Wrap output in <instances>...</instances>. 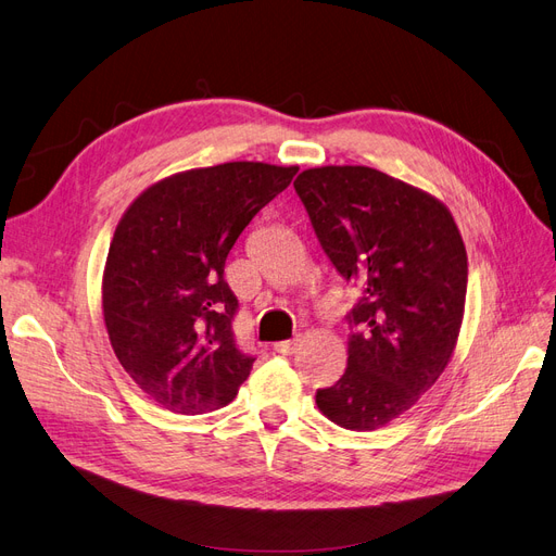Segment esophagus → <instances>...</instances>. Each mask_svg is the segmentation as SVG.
Listing matches in <instances>:
<instances>
[{"instance_id":"1","label":"esophagus","mask_w":556,"mask_h":556,"mask_svg":"<svg viewBox=\"0 0 556 556\" xmlns=\"http://www.w3.org/2000/svg\"><path fill=\"white\" fill-rule=\"evenodd\" d=\"M298 346H300V337H295V339H286V342L275 344V351H277V353H281V355H291V353H295V351H298Z\"/></svg>"}]
</instances>
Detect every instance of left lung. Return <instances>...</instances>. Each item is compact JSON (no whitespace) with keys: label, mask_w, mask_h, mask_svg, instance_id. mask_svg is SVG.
<instances>
[{"label":"left lung","mask_w":556,"mask_h":556,"mask_svg":"<svg viewBox=\"0 0 556 556\" xmlns=\"http://www.w3.org/2000/svg\"><path fill=\"white\" fill-rule=\"evenodd\" d=\"M293 187L324 252L357 289L349 367L316 390V406L339 427L371 432L414 406L451 361L467 249L441 201L376 168H309Z\"/></svg>","instance_id":"8db88e82"}]
</instances>
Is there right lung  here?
Segmentation results:
<instances>
[{"mask_svg":"<svg viewBox=\"0 0 556 556\" xmlns=\"http://www.w3.org/2000/svg\"><path fill=\"white\" fill-rule=\"evenodd\" d=\"M298 166L230 161L166 177L124 212L103 270V320L119 365L173 414L238 395L256 357L238 349L226 256Z\"/></svg>","mask_w":556,"mask_h":556,"instance_id":"obj_1","label":"right lung"}]
</instances>
